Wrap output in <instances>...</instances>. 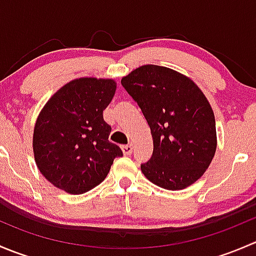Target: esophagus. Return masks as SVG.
<instances>
[{"label":"esophagus","mask_w":256,"mask_h":256,"mask_svg":"<svg viewBox=\"0 0 256 256\" xmlns=\"http://www.w3.org/2000/svg\"><path fill=\"white\" fill-rule=\"evenodd\" d=\"M121 150H122V154H125V156H128V154H132V144H124V146H121Z\"/></svg>","instance_id":"34e87169"}]
</instances>
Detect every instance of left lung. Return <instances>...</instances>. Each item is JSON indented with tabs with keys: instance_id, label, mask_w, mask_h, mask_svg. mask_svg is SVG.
Masks as SVG:
<instances>
[{
	"instance_id": "1",
	"label": "left lung",
	"mask_w": 256,
	"mask_h": 256,
	"mask_svg": "<svg viewBox=\"0 0 256 256\" xmlns=\"http://www.w3.org/2000/svg\"><path fill=\"white\" fill-rule=\"evenodd\" d=\"M121 84L151 128L154 152L141 164L144 177L168 190L193 184L216 148V118L202 90L183 74L152 64L132 70Z\"/></svg>"
}]
</instances>
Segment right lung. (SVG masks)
<instances>
[{"label": "right lung", "instance_id": "obj_1", "mask_svg": "<svg viewBox=\"0 0 256 256\" xmlns=\"http://www.w3.org/2000/svg\"><path fill=\"white\" fill-rule=\"evenodd\" d=\"M115 90L112 79H74L40 112L33 132L36 164L59 190L70 194L92 190L108 176L114 158L122 156L109 141L112 126L102 116Z\"/></svg>", "mask_w": 256, "mask_h": 256}]
</instances>
